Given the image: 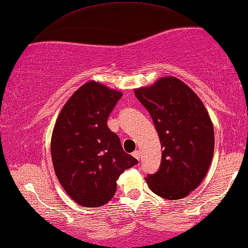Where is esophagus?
<instances>
[{"instance_id": "1", "label": "esophagus", "mask_w": 248, "mask_h": 248, "mask_svg": "<svg viewBox=\"0 0 248 248\" xmlns=\"http://www.w3.org/2000/svg\"><path fill=\"white\" fill-rule=\"evenodd\" d=\"M132 155H133V156H134L136 160H140V151H138V150H136V151H134V152H133V153H132Z\"/></svg>"}]
</instances>
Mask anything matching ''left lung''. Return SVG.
Instances as JSON below:
<instances>
[{
  "label": "left lung",
  "mask_w": 248,
  "mask_h": 248,
  "mask_svg": "<svg viewBox=\"0 0 248 248\" xmlns=\"http://www.w3.org/2000/svg\"><path fill=\"white\" fill-rule=\"evenodd\" d=\"M134 94L152 117L163 150L159 170L145 178L146 184L164 199L185 198L202 184L213 160L209 114L196 93L172 76Z\"/></svg>",
  "instance_id": "1"
}]
</instances>
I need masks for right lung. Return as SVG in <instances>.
<instances>
[{"instance_id":"1","label":"right lung","mask_w":248,"mask_h":248,"mask_svg":"<svg viewBox=\"0 0 248 248\" xmlns=\"http://www.w3.org/2000/svg\"><path fill=\"white\" fill-rule=\"evenodd\" d=\"M123 96L91 80L67 100L51 136L53 169L71 199L88 208L100 207L115 195L116 180L138 160L125 153L107 118Z\"/></svg>"}]
</instances>
